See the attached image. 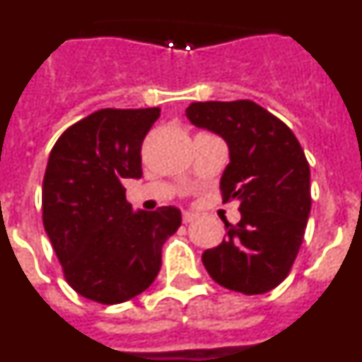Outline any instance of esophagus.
<instances>
[{
  "label": "esophagus",
  "instance_id": "obj_1",
  "mask_svg": "<svg viewBox=\"0 0 362 362\" xmlns=\"http://www.w3.org/2000/svg\"><path fill=\"white\" fill-rule=\"evenodd\" d=\"M197 217H196V214H192V212H185L183 214V223L185 225H190V223H194V221H196Z\"/></svg>",
  "mask_w": 362,
  "mask_h": 362
}]
</instances>
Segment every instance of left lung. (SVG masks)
Returning a JSON list of instances; mask_svg holds the SVG:
<instances>
[{
    "instance_id": "1",
    "label": "left lung",
    "mask_w": 362,
    "mask_h": 362,
    "mask_svg": "<svg viewBox=\"0 0 362 362\" xmlns=\"http://www.w3.org/2000/svg\"><path fill=\"white\" fill-rule=\"evenodd\" d=\"M187 117L219 134L230 148L223 203L238 199L241 221L203 254L214 281L245 296L274 290L292 270L305 239L312 196L310 166L292 130L250 99L192 103Z\"/></svg>"
}]
</instances>
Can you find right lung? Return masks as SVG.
I'll use <instances>...</instances> for the list:
<instances>
[{
	"label": "right lung",
	"mask_w": 362,
	"mask_h": 362,
	"mask_svg": "<svg viewBox=\"0 0 362 362\" xmlns=\"http://www.w3.org/2000/svg\"><path fill=\"white\" fill-rule=\"evenodd\" d=\"M161 108H101L65 130L43 177V226L79 296L119 305L161 270L165 241L181 226L175 206L132 212L124 179H139L141 145Z\"/></svg>",
	"instance_id": "add662e5"
}]
</instances>
